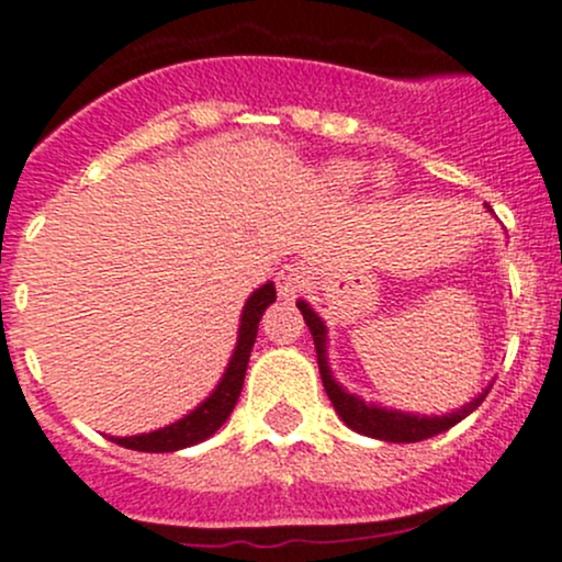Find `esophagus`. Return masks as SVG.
<instances>
[{
    "label": "esophagus",
    "instance_id": "obj_1",
    "mask_svg": "<svg viewBox=\"0 0 562 562\" xmlns=\"http://www.w3.org/2000/svg\"><path fill=\"white\" fill-rule=\"evenodd\" d=\"M310 288V271L302 263H288L277 271V291L280 296H299Z\"/></svg>",
    "mask_w": 562,
    "mask_h": 562
}]
</instances>
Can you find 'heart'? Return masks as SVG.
I'll use <instances>...</instances> for the list:
<instances>
[{
    "label": "heart",
    "instance_id": "obj_1",
    "mask_svg": "<svg viewBox=\"0 0 562 562\" xmlns=\"http://www.w3.org/2000/svg\"><path fill=\"white\" fill-rule=\"evenodd\" d=\"M331 181L339 187V190H356V187L364 181V171L359 166H337L331 168Z\"/></svg>",
    "mask_w": 562,
    "mask_h": 562
}]
</instances>
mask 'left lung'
<instances>
[{"instance_id": "left-lung-1", "label": "left lung", "mask_w": 562, "mask_h": 562, "mask_svg": "<svg viewBox=\"0 0 562 562\" xmlns=\"http://www.w3.org/2000/svg\"><path fill=\"white\" fill-rule=\"evenodd\" d=\"M299 310H302L304 321H307L310 326V334H313L317 370H321L323 389H326L328 400H331L334 411L339 413V418H342L350 429H356V432L370 435V438H378V440H391V443H418V440L435 438V435L454 427V424L462 422L464 416H470V413L486 400V394H490V391H484V394L475 396L473 402H468L462 411L449 413V416H411V413L383 411V407L367 405V402L356 400L353 394H345V391L334 383L331 372H328V364H326V326H323L321 317H317L304 302H299Z\"/></svg>"}]
</instances>
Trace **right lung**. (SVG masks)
<instances>
[{"instance_id": "obj_1", "label": "right lung", "mask_w": 562, "mask_h": 562, "mask_svg": "<svg viewBox=\"0 0 562 562\" xmlns=\"http://www.w3.org/2000/svg\"><path fill=\"white\" fill-rule=\"evenodd\" d=\"M277 299V291L271 282H266L263 288L252 293L245 304V313H241V326H239V342H236L234 359H231L228 370H225L223 381L214 389V394L203 402L201 407L184 416L181 422L171 424L166 429H157V432L149 435H135V438H113L119 446L133 451H176L187 449V446H195L201 440H206L209 435L217 432L225 424V418L234 411L236 400L241 394V383H245L249 350H252L255 337H258V323L263 317L266 307Z\"/></svg>"}]
</instances>
